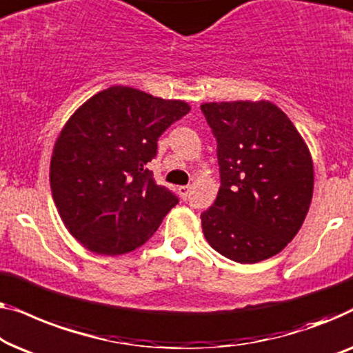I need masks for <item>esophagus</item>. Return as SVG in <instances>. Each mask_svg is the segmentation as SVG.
Listing matches in <instances>:
<instances>
[{"label":"esophagus","instance_id":"esophagus-1","mask_svg":"<svg viewBox=\"0 0 353 353\" xmlns=\"http://www.w3.org/2000/svg\"><path fill=\"white\" fill-rule=\"evenodd\" d=\"M190 190H192L190 185H181V187H179V193H181L182 198H188V195H190Z\"/></svg>","mask_w":353,"mask_h":353}]
</instances>
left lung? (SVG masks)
<instances>
[{"instance_id": "obj_1", "label": "left lung", "mask_w": 353, "mask_h": 353, "mask_svg": "<svg viewBox=\"0 0 353 353\" xmlns=\"http://www.w3.org/2000/svg\"><path fill=\"white\" fill-rule=\"evenodd\" d=\"M201 112L217 142L221 188L201 212L206 240L240 264L275 256L304 222L314 165L301 134L272 102H211Z\"/></svg>"}]
</instances>
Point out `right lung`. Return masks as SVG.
I'll return each instance as SVG.
<instances>
[{"instance_id":"obj_1","label":"right lung","mask_w":353,"mask_h":353,"mask_svg":"<svg viewBox=\"0 0 353 353\" xmlns=\"http://www.w3.org/2000/svg\"><path fill=\"white\" fill-rule=\"evenodd\" d=\"M190 112L128 86L97 92L63 126L51 158V190L63 224L97 254L142 246L179 203L147 163L158 137Z\"/></svg>"}]
</instances>
